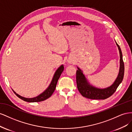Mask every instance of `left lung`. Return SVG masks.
Here are the masks:
<instances>
[{"label": "left lung", "mask_w": 132, "mask_h": 132, "mask_svg": "<svg viewBox=\"0 0 132 132\" xmlns=\"http://www.w3.org/2000/svg\"><path fill=\"white\" fill-rule=\"evenodd\" d=\"M116 43L119 51L120 55V67L117 78L111 86L106 88H98L91 86L83 74L82 71L77 67L76 71V83L79 92L86 98L92 100H105L111 96L113 94L120 83L122 82L124 73H125V65L123 61L122 51L119 45Z\"/></svg>", "instance_id": "obj_1"}]
</instances>
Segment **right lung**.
I'll use <instances>...</instances> for the list:
<instances>
[{
  "label": "right lung",
  "instance_id": "obj_1",
  "mask_svg": "<svg viewBox=\"0 0 132 132\" xmlns=\"http://www.w3.org/2000/svg\"><path fill=\"white\" fill-rule=\"evenodd\" d=\"M63 70H64V67H63V65H62L61 66H60L59 67L57 70H56V71L54 74L53 78H52L51 84H50L49 86L47 87V88L45 90L44 92H43L42 93L40 94V95H39L38 96H37L36 97L30 98H25L24 97H22L20 95H19L18 94H17L16 92H15L13 90V91L19 98H20V99L24 101L28 102H38L43 101L45 100L48 98L50 97H51V95H52V93H54L55 89L56 88V85H57L58 80L59 79L60 76H61V74L63 72Z\"/></svg>",
  "mask_w": 132,
  "mask_h": 132
}]
</instances>
